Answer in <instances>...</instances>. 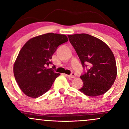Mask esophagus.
Segmentation results:
<instances>
[{
  "mask_svg": "<svg viewBox=\"0 0 129 129\" xmlns=\"http://www.w3.org/2000/svg\"><path fill=\"white\" fill-rule=\"evenodd\" d=\"M67 76L68 78H75V76H76V74H75V73H72L71 75H67Z\"/></svg>",
  "mask_w": 129,
  "mask_h": 129,
  "instance_id": "1",
  "label": "esophagus"
}]
</instances>
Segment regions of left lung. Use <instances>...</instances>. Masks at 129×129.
I'll use <instances>...</instances> for the list:
<instances>
[{"label":"left lung","mask_w":129,"mask_h":129,"mask_svg":"<svg viewBox=\"0 0 129 129\" xmlns=\"http://www.w3.org/2000/svg\"><path fill=\"white\" fill-rule=\"evenodd\" d=\"M70 42L79 56L83 67L90 69L80 76L83 87L79 90L85 95L95 97L111 88L117 75L115 56L103 41L88 34L68 35Z\"/></svg>","instance_id":"obj_1"}]
</instances>
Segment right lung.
<instances>
[{"instance_id":"1","label":"right lung","mask_w":129,"mask_h":129,"mask_svg":"<svg viewBox=\"0 0 129 129\" xmlns=\"http://www.w3.org/2000/svg\"><path fill=\"white\" fill-rule=\"evenodd\" d=\"M68 41L65 35L47 33L34 37L22 47L14 63L13 72L25 94L36 98L50 90L60 74L47 69V66L51 63L57 47Z\"/></svg>"}]
</instances>
